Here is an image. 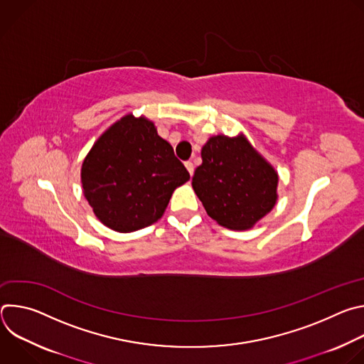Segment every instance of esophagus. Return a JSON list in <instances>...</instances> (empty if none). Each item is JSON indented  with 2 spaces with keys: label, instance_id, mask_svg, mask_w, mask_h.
<instances>
[{
  "label": "esophagus",
  "instance_id": "obj_1",
  "mask_svg": "<svg viewBox=\"0 0 364 364\" xmlns=\"http://www.w3.org/2000/svg\"><path fill=\"white\" fill-rule=\"evenodd\" d=\"M186 168L188 170L190 176H193V173H194V166H193V163H191V161H186Z\"/></svg>",
  "mask_w": 364,
  "mask_h": 364
}]
</instances>
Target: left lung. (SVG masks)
Segmentation results:
<instances>
[{
    "mask_svg": "<svg viewBox=\"0 0 364 364\" xmlns=\"http://www.w3.org/2000/svg\"><path fill=\"white\" fill-rule=\"evenodd\" d=\"M201 159L193 188L219 225L245 230L272 210L278 174L246 138L212 136L201 149Z\"/></svg>",
    "mask_w": 364,
    "mask_h": 364,
    "instance_id": "8db88e82",
    "label": "left lung"
}]
</instances>
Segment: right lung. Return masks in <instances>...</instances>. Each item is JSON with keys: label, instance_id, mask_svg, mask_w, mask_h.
Masks as SVG:
<instances>
[{"label": "right lung", "instance_id": "add662e5", "mask_svg": "<svg viewBox=\"0 0 364 364\" xmlns=\"http://www.w3.org/2000/svg\"><path fill=\"white\" fill-rule=\"evenodd\" d=\"M188 178L154 124L132 115L102 134L82 166L85 197L95 215L122 233L157 222L173 191Z\"/></svg>", "mask_w": 364, "mask_h": 364}]
</instances>
